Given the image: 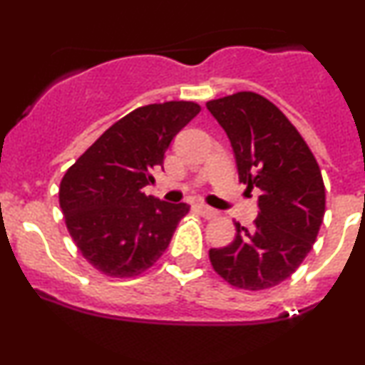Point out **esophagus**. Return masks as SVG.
<instances>
[{"instance_id":"esophagus-1","label":"esophagus","mask_w":365,"mask_h":365,"mask_svg":"<svg viewBox=\"0 0 365 365\" xmlns=\"http://www.w3.org/2000/svg\"><path fill=\"white\" fill-rule=\"evenodd\" d=\"M199 211H200V215H202L204 217H206V220H212V217H216L217 216V211L216 209H212V207H209V206H206V204H199Z\"/></svg>"}]
</instances>
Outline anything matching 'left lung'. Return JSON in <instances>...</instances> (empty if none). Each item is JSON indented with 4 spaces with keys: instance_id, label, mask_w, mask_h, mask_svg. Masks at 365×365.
<instances>
[{
    "instance_id": "obj_1",
    "label": "left lung",
    "mask_w": 365,
    "mask_h": 365,
    "mask_svg": "<svg viewBox=\"0 0 365 365\" xmlns=\"http://www.w3.org/2000/svg\"><path fill=\"white\" fill-rule=\"evenodd\" d=\"M232 142L238 180L259 188L254 228L235 223L230 245L209 250L212 267L242 290H266L295 273L311 252L326 194L319 165L290 120L269 99L237 92L206 103Z\"/></svg>"
}]
</instances>
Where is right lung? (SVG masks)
Segmentation results:
<instances>
[{
	"label": "right lung",
	"instance_id": "right-lung-1",
	"mask_svg": "<svg viewBox=\"0 0 365 365\" xmlns=\"http://www.w3.org/2000/svg\"><path fill=\"white\" fill-rule=\"evenodd\" d=\"M200 106L168 101L140 106L111 125L66 170L60 207L87 262L111 278H133L168 249L190 206L145 195L150 170Z\"/></svg>",
	"mask_w": 365,
	"mask_h": 365
}]
</instances>
